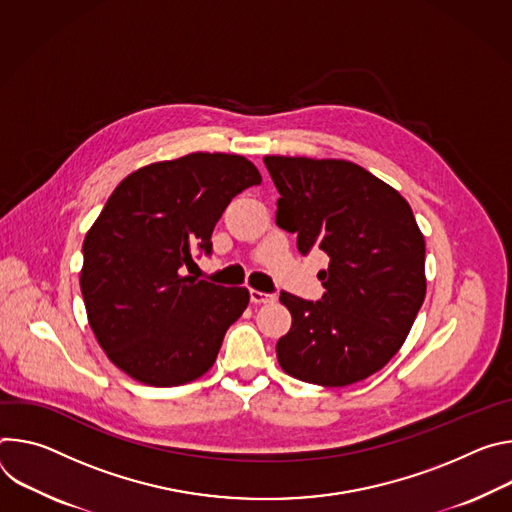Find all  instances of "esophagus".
Here are the masks:
<instances>
[{
	"mask_svg": "<svg viewBox=\"0 0 512 512\" xmlns=\"http://www.w3.org/2000/svg\"><path fill=\"white\" fill-rule=\"evenodd\" d=\"M250 301H252L254 305H266V303H272V301H274V295L260 293V291H250Z\"/></svg>",
	"mask_w": 512,
	"mask_h": 512,
	"instance_id": "esophagus-1",
	"label": "esophagus"
}]
</instances>
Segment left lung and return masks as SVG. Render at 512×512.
Masks as SVG:
<instances>
[{
  "label": "left lung",
  "instance_id": "1",
  "mask_svg": "<svg viewBox=\"0 0 512 512\" xmlns=\"http://www.w3.org/2000/svg\"><path fill=\"white\" fill-rule=\"evenodd\" d=\"M280 193L276 225L303 256L325 252L319 301L280 293L293 325L276 344L293 378L348 386L401 350L425 299V240L409 203L348 160L264 156Z\"/></svg>",
  "mask_w": 512,
  "mask_h": 512
}]
</instances>
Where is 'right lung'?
<instances>
[{
  "instance_id": "right-lung-1",
  "label": "right lung",
  "mask_w": 512,
  "mask_h": 512,
  "mask_svg": "<svg viewBox=\"0 0 512 512\" xmlns=\"http://www.w3.org/2000/svg\"><path fill=\"white\" fill-rule=\"evenodd\" d=\"M260 181L244 156L193 152L138 168L107 199L83 242L81 293L99 346L134 380L179 386L213 366L250 293L185 270L193 250L211 254L230 201Z\"/></svg>"
}]
</instances>
